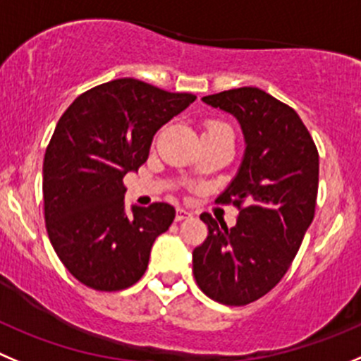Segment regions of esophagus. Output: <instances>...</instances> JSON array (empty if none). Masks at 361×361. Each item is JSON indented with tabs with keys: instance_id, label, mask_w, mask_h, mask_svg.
<instances>
[{
	"instance_id": "obj_1",
	"label": "esophagus",
	"mask_w": 361,
	"mask_h": 361,
	"mask_svg": "<svg viewBox=\"0 0 361 361\" xmlns=\"http://www.w3.org/2000/svg\"><path fill=\"white\" fill-rule=\"evenodd\" d=\"M190 216H191L190 211H186V209H183V207H178L177 214H175V219H177V221H183V219L190 218Z\"/></svg>"
}]
</instances>
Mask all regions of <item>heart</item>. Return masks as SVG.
I'll use <instances>...</instances> for the list:
<instances>
[{
	"label": "heart",
	"mask_w": 361,
	"mask_h": 361,
	"mask_svg": "<svg viewBox=\"0 0 361 361\" xmlns=\"http://www.w3.org/2000/svg\"><path fill=\"white\" fill-rule=\"evenodd\" d=\"M216 131H230V127L226 126V123L219 122V120H207V122H205V133H216Z\"/></svg>",
	"instance_id": "obj_1"
}]
</instances>
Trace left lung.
Segmentation results:
<instances>
[{
  "label": "left lung",
  "mask_w": 361,
  "mask_h": 361,
  "mask_svg": "<svg viewBox=\"0 0 361 361\" xmlns=\"http://www.w3.org/2000/svg\"><path fill=\"white\" fill-rule=\"evenodd\" d=\"M202 101L239 120L246 150L238 177L218 197L238 207V223L200 216L209 235L193 250V274L205 296L243 307L266 296L300 250L317 204L319 152L300 115L260 88Z\"/></svg>",
  "instance_id": "left-lung-1"
}]
</instances>
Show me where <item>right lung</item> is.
Instances as JSON below:
<instances>
[{
	"instance_id": "right-lung-1",
	"label": "right lung",
	"mask_w": 361,
	"mask_h": 361,
	"mask_svg": "<svg viewBox=\"0 0 361 361\" xmlns=\"http://www.w3.org/2000/svg\"><path fill=\"white\" fill-rule=\"evenodd\" d=\"M195 99L122 78L81 94L58 120L44 156V218L54 252L83 286L113 293L145 273L175 209L156 202L127 214L123 177L145 163L157 129Z\"/></svg>"
}]
</instances>
